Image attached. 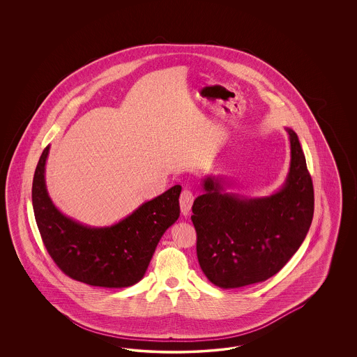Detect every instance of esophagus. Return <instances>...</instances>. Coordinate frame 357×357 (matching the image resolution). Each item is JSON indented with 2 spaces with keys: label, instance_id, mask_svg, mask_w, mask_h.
<instances>
[{
  "label": "esophagus",
  "instance_id": "obj_1",
  "mask_svg": "<svg viewBox=\"0 0 357 357\" xmlns=\"http://www.w3.org/2000/svg\"><path fill=\"white\" fill-rule=\"evenodd\" d=\"M194 203V194L190 190H183V192L181 194V199H179V204H181V211L183 216H188L191 206Z\"/></svg>",
  "mask_w": 357,
  "mask_h": 357
}]
</instances>
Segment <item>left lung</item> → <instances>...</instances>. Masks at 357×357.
I'll use <instances>...</instances> for the list:
<instances>
[{"mask_svg":"<svg viewBox=\"0 0 357 357\" xmlns=\"http://www.w3.org/2000/svg\"><path fill=\"white\" fill-rule=\"evenodd\" d=\"M291 162L284 183L267 196L227 192L229 181L206 175L192 216L200 268L222 289L270 279L300 249L312 225L314 190L298 136L285 127Z\"/></svg>","mask_w":357,"mask_h":357,"instance_id":"obj_1","label":"left lung"}]
</instances>
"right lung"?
<instances>
[{"mask_svg": "<svg viewBox=\"0 0 357 357\" xmlns=\"http://www.w3.org/2000/svg\"><path fill=\"white\" fill-rule=\"evenodd\" d=\"M44 149L33 181V208L48 254L69 278L93 287L126 288L144 278L163 233L179 218L182 187L174 185L109 227H89L54 206L47 191Z\"/></svg>", "mask_w": 357, "mask_h": 357, "instance_id": "right-lung-1", "label": "right lung"}]
</instances>
